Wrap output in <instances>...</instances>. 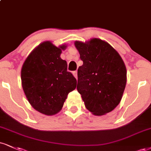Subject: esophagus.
<instances>
[{
	"label": "esophagus",
	"mask_w": 151,
	"mask_h": 151,
	"mask_svg": "<svg viewBox=\"0 0 151 151\" xmlns=\"http://www.w3.org/2000/svg\"><path fill=\"white\" fill-rule=\"evenodd\" d=\"M72 74H73L74 77H75L76 79H77V71H74V72H72Z\"/></svg>",
	"instance_id": "34e87169"
}]
</instances>
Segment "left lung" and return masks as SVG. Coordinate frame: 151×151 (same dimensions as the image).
<instances>
[{
	"mask_svg": "<svg viewBox=\"0 0 151 151\" xmlns=\"http://www.w3.org/2000/svg\"><path fill=\"white\" fill-rule=\"evenodd\" d=\"M83 65L78 69L77 91L95 115L111 112L119 105L127 83V70L119 54L106 41H76Z\"/></svg>",
	"mask_w": 151,
	"mask_h": 151,
	"instance_id": "8db88e82",
	"label": "left lung"
}]
</instances>
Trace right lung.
<instances>
[{
  "mask_svg": "<svg viewBox=\"0 0 151 151\" xmlns=\"http://www.w3.org/2000/svg\"><path fill=\"white\" fill-rule=\"evenodd\" d=\"M66 48L44 41L31 52L22 68V86L29 103L46 115L60 111L68 93L77 86V79L60 58Z\"/></svg>",
  "mask_w": 151,
  "mask_h": 151,
  "instance_id": "add662e5",
  "label": "right lung"
}]
</instances>
